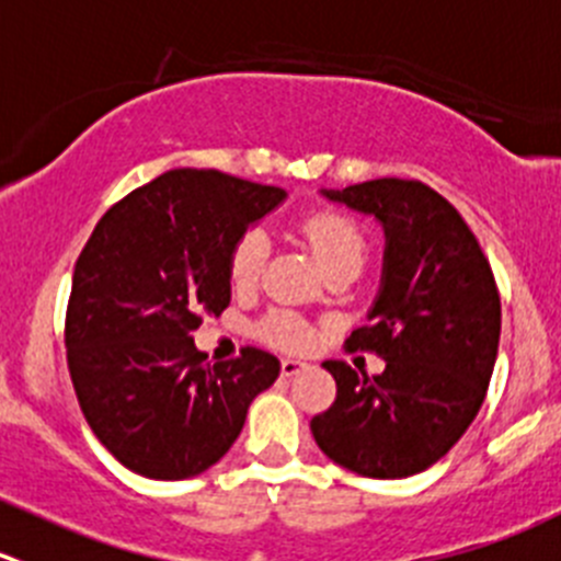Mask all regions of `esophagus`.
<instances>
[{
	"label": "esophagus",
	"mask_w": 561,
	"mask_h": 561,
	"mask_svg": "<svg viewBox=\"0 0 561 561\" xmlns=\"http://www.w3.org/2000/svg\"><path fill=\"white\" fill-rule=\"evenodd\" d=\"M307 367H309V364L298 362V358H282V375H285V378H293V375L304 373Z\"/></svg>",
	"instance_id": "esophagus-1"
}]
</instances>
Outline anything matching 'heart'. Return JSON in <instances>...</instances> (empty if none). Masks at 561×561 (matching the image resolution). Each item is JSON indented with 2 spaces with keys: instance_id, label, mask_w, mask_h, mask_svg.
I'll return each mask as SVG.
<instances>
[{
  "instance_id": "heart-1",
  "label": "heart",
  "mask_w": 561,
  "mask_h": 561,
  "mask_svg": "<svg viewBox=\"0 0 561 561\" xmlns=\"http://www.w3.org/2000/svg\"><path fill=\"white\" fill-rule=\"evenodd\" d=\"M301 236L312 247L314 257L320 260L325 271L336 265H358L362 268L367 257V238L364 230L345 214L336 210H312L301 219ZM271 243L263 230H247L236 241L230 252V282L238 290H247L260 279L268 260ZM257 336L268 345L285 347V351H298L307 347L312 340V329L307 320L287 309L265 314L257 323Z\"/></svg>"
}]
</instances>
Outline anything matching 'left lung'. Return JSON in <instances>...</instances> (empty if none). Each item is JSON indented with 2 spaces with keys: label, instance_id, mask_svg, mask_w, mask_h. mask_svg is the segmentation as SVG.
I'll list each match as a JSON object with an SVG mask.
<instances>
[{
  "label": "left lung",
  "instance_id": "obj_1",
  "mask_svg": "<svg viewBox=\"0 0 561 561\" xmlns=\"http://www.w3.org/2000/svg\"><path fill=\"white\" fill-rule=\"evenodd\" d=\"M320 194L383 227L373 323L347 347L378 353L386 369L367 378L323 362L336 400L309 427L342 469L402 480L442 460L485 400L502 334L496 279L463 216L425 183L380 178Z\"/></svg>",
  "mask_w": 561,
  "mask_h": 561
}]
</instances>
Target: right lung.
<instances>
[{"mask_svg": "<svg viewBox=\"0 0 561 561\" xmlns=\"http://www.w3.org/2000/svg\"><path fill=\"white\" fill-rule=\"evenodd\" d=\"M285 197L216 170H172L92 230L73 268L65 347L87 425L125 469L203 474L279 378V358L260 347L208 364L192 331L225 312L232 247Z\"/></svg>", "mask_w": 561, "mask_h": 561, "instance_id": "add662e5", "label": "right lung"}]
</instances>
